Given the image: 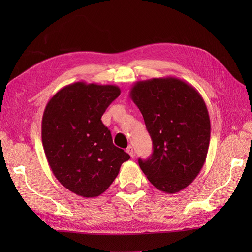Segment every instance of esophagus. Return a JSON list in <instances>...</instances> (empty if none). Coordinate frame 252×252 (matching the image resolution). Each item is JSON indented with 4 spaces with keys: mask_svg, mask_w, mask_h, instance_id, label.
Wrapping results in <instances>:
<instances>
[{
    "mask_svg": "<svg viewBox=\"0 0 252 252\" xmlns=\"http://www.w3.org/2000/svg\"><path fill=\"white\" fill-rule=\"evenodd\" d=\"M126 151L129 154V156H130L131 158L134 157V150H133V147L131 146V145H129V146L126 148Z\"/></svg>",
    "mask_w": 252,
    "mask_h": 252,
    "instance_id": "esophagus-1",
    "label": "esophagus"
}]
</instances>
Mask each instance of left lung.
Segmentation results:
<instances>
[{"label": "left lung", "instance_id": "1", "mask_svg": "<svg viewBox=\"0 0 252 252\" xmlns=\"http://www.w3.org/2000/svg\"><path fill=\"white\" fill-rule=\"evenodd\" d=\"M154 145L139 165L149 182L166 193L191 184L207 157L210 119L207 107L192 85L174 77L139 81L130 89Z\"/></svg>", "mask_w": 252, "mask_h": 252}]
</instances>
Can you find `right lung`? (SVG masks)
Listing matches in <instances>:
<instances>
[{"label":"right lung","mask_w":252,"mask_h":252,"mask_svg":"<svg viewBox=\"0 0 252 252\" xmlns=\"http://www.w3.org/2000/svg\"><path fill=\"white\" fill-rule=\"evenodd\" d=\"M116 85L75 82L53 95L42 119V143L57 180L71 192L95 197L112 184L128 154L112 143L102 116L120 95Z\"/></svg>","instance_id":"1"}]
</instances>
